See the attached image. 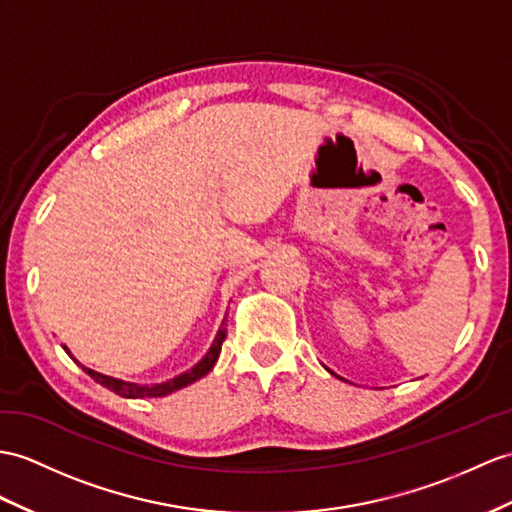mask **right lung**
<instances>
[{
  "label": "right lung",
  "mask_w": 512,
  "mask_h": 512,
  "mask_svg": "<svg viewBox=\"0 0 512 512\" xmlns=\"http://www.w3.org/2000/svg\"><path fill=\"white\" fill-rule=\"evenodd\" d=\"M226 334H228V330H226V319H223L219 330H217L215 341H213V345L208 347V352L204 354V358L199 360L197 365H193L189 371H184V373H180V376L171 378V380H167V382H158V384H136V382H126V380H121V378L104 376V373H99V371H93V369H89V367L80 365L78 360L71 356L69 347H67V345H62V347H65V352L84 369V373H89V376H91L95 382L106 386L108 391L117 393V395H121V397H128V400H141V397H165V395H169V393H176V391L184 389V386H189V384L197 382L199 378H204L206 373L215 367L217 358H219V352H221V345H223V341H226Z\"/></svg>",
  "instance_id": "1"
}]
</instances>
